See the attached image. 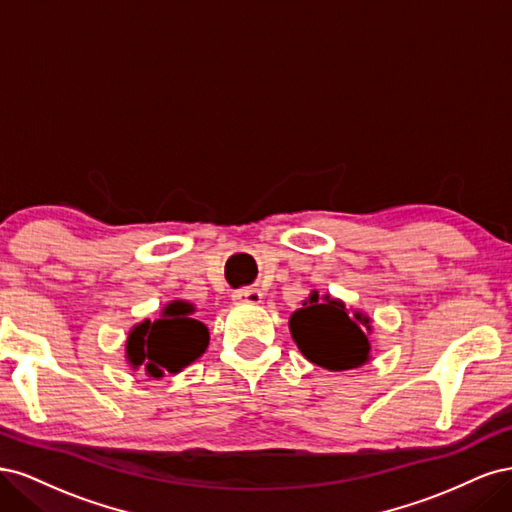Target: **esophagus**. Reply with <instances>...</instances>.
Returning <instances> with one entry per match:
<instances>
[{
  "instance_id": "obj_1",
  "label": "esophagus",
  "mask_w": 512,
  "mask_h": 512,
  "mask_svg": "<svg viewBox=\"0 0 512 512\" xmlns=\"http://www.w3.org/2000/svg\"><path fill=\"white\" fill-rule=\"evenodd\" d=\"M232 301L237 303H260L262 301V292L254 288H239L232 292Z\"/></svg>"
}]
</instances>
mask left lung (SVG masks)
I'll return each mask as SVG.
<instances>
[{
    "mask_svg": "<svg viewBox=\"0 0 512 512\" xmlns=\"http://www.w3.org/2000/svg\"><path fill=\"white\" fill-rule=\"evenodd\" d=\"M290 318V331L299 350L309 361L333 371L359 367L367 361L369 342L361 327L369 331V318L348 316L342 301L318 303V294Z\"/></svg>",
    "mask_w": 512,
    "mask_h": 512,
    "instance_id": "obj_1",
    "label": "left lung"
}]
</instances>
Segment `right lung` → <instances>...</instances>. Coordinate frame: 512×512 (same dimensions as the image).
<instances>
[{
	"label": "right lung",
	"mask_w": 512,
	"mask_h": 512,
	"mask_svg": "<svg viewBox=\"0 0 512 512\" xmlns=\"http://www.w3.org/2000/svg\"><path fill=\"white\" fill-rule=\"evenodd\" d=\"M192 305L177 301L164 309L158 320H145L128 337V361L145 365L147 374L162 378L164 371L177 374L196 361L209 346V331L192 316Z\"/></svg>",
	"instance_id": "add662e5"
}]
</instances>
